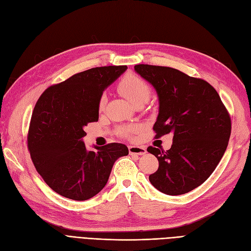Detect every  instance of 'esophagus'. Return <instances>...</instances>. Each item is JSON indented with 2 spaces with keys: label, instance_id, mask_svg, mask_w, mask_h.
Returning <instances> with one entry per match:
<instances>
[{
  "label": "esophagus",
  "instance_id": "obj_1",
  "mask_svg": "<svg viewBox=\"0 0 251 251\" xmlns=\"http://www.w3.org/2000/svg\"><path fill=\"white\" fill-rule=\"evenodd\" d=\"M128 149L130 155H144L146 153V148L143 146H129Z\"/></svg>",
  "mask_w": 251,
  "mask_h": 251
}]
</instances>
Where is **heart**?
I'll use <instances>...</instances> for the list:
<instances>
[{
  "instance_id": "1",
  "label": "heart",
  "mask_w": 251,
  "mask_h": 251,
  "mask_svg": "<svg viewBox=\"0 0 251 251\" xmlns=\"http://www.w3.org/2000/svg\"><path fill=\"white\" fill-rule=\"evenodd\" d=\"M118 90L122 93L132 104H139L142 102H148L151 98L152 91L150 85L143 78L132 73H128L118 84ZM106 104V97L102 95L99 99V109H103ZM140 130V127L136 125L125 126L120 128V133L129 136Z\"/></svg>"
}]
</instances>
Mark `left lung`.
I'll use <instances>...</instances> for the list:
<instances>
[{
	"instance_id": "obj_1",
	"label": "left lung",
	"mask_w": 251,
	"mask_h": 251,
	"mask_svg": "<svg viewBox=\"0 0 251 251\" xmlns=\"http://www.w3.org/2000/svg\"><path fill=\"white\" fill-rule=\"evenodd\" d=\"M134 70L157 93L155 137L173 134L169 150L147 148L159 163L149 180L167 195H182L203 183L219 164L229 141L230 117L204 80L168 67L136 64Z\"/></svg>"
}]
</instances>
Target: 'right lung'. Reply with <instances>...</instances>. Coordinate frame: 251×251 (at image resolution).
Listing matches in <instances>:
<instances>
[{
	"label": "right lung",
	"instance_id": "right-lung-1",
	"mask_svg": "<svg viewBox=\"0 0 251 251\" xmlns=\"http://www.w3.org/2000/svg\"><path fill=\"white\" fill-rule=\"evenodd\" d=\"M126 66L94 68L50 86L32 112L28 149L34 167L59 195L78 201L97 195L107 183L115 161L128 154L123 144L111 143L87 151L84 127L99 120L104 90Z\"/></svg>",
	"mask_w": 251,
	"mask_h": 251
}]
</instances>
